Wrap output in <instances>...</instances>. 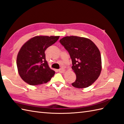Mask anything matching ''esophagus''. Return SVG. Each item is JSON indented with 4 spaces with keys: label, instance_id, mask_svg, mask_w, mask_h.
Wrapping results in <instances>:
<instances>
[{
    "label": "esophagus",
    "instance_id": "esophagus-1",
    "mask_svg": "<svg viewBox=\"0 0 124 124\" xmlns=\"http://www.w3.org/2000/svg\"><path fill=\"white\" fill-rule=\"evenodd\" d=\"M65 71V70L64 69H60L58 70V72L60 73H64Z\"/></svg>",
    "mask_w": 124,
    "mask_h": 124
}]
</instances>
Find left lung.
Segmentation results:
<instances>
[{
    "instance_id": "1",
    "label": "left lung",
    "mask_w": 124,
    "mask_h": 124,
    "mask_svg": "<svg viewBox=\"0 0 124 124\" xmlns=\"http://www.w3.org/2000/svg\"><path fill=\"white\" fill-rule=\"evenodd\" d=\"M69 52L72 59V69L77 76L73 87L84 88L92 85L101 74V55L94 43L85 37L66 36L59 41Z\"/></svg>"
}]
</instances>
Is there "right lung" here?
<instances>
[{"label":"right lung","instance_id":"add662e5","mask_svg":"<svg viewBox=\"0 0 124 124\" xmlns=\"http://www.w3.org/2000/svg\"><path fill=\"white\" fill-rule=\"evenodd\" d=\"M59 36H37L23 45L17 54L16 65L21 79L32 85L45 83L54 76L55 72L48 65L45 51L54 44Z\"/></svg>","mask_w":124,"mask_h":124}]
</instances>
